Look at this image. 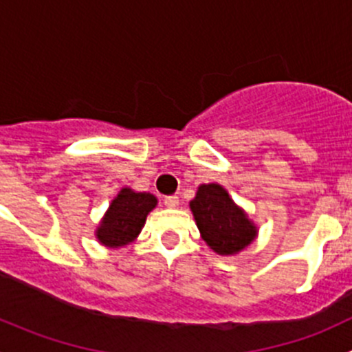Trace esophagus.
Wrapping results in <instances>:
<instances>
[{
    "label": "esophagus",
    "instance_id": "obj_1",
    "mask_svg": "<svg viewBox=\"0 0 352 352\" xmlns=\"http://www.w3.org/2000/svg\"><path fill=\"white\" fill-rule=\"evenodd\" d=\"M165 206L166 208H177V206H179V197L177 196H168V197H165Z\"/></svg>",
    "mask_w": 352,
    "mask_h": 352
}]
</instances>
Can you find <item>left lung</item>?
Masks as SVG:
<instances>
[{
  "instance_id": "8db88e82",
  "label": "left lung",
  "mask_w": 352,
  "mask_h": 352,
  "mask_svg": "<svg viewBox=\"0 0 352 352\" xmlns=\"http://www.w3.org/2000/svg\"><path fill=\"white\" fill-rule=\"evenodd\" d=\"M190 209L202 239L218 254H236L254 240L255 226L218 184L199 187Z\"/></svg>"
}]
</instances>
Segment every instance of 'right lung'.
Here are the masks:
<instances>
[{
	"mask_svg": "<svg viewBox=\"0 0 352 352\" xmlns=\"http://www.w3.org/2000/svg\"><path fill=\"white\" fill-rule=\"evenodd\" d=\"M155 206L156 197L150 192H134L126 187L110 204L97 230V239L107 247H122L133 242Z\"/></svg>",
	"mask_w": 352,
	"mask_h": 352,
	"instance_id": "obj_1",
	"label": "right lung"
}]
</instances>
